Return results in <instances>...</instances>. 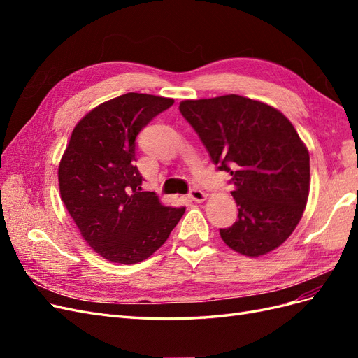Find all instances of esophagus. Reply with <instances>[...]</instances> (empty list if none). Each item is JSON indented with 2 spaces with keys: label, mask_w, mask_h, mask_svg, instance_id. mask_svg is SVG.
I'll return each instance as SVG.
<instances>
[{
  "label": "esophagus",
  "mask_w": 358,
  "mask_h": 358,
  "mask_svg": "<svg viewBox=\"0 0 358 358\" xmlns=\"http://www.w3.org/2000/svg\"><path fill=\"white\" fill-rule=\"evenodd\" d=\"M206 197H208V194H206L204 191H201L200 188H194L189 191V199L197 201V203H201L206 200Z\"/></svg>",
  "instance_id": "esophagus-1"
}]
</instances>
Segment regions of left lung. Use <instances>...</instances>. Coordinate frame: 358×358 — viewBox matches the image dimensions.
Listing matches in <instances>:
<instances>
[{
	"label": "left lung",
	"mask_w": 358,
	"mask_h": 358,
	"mask_svg": "<svg viewBox=\"0 0 358 358\" xmlns=\"http://www.w3.org/2000/svg\"><path fill=\"white\" fill-rule=\"evenodd\" d=\"M182 116L196 129L216 169L231 175L237 221L221 229L233 251L259 257L282 245L306 208L309 152L275 107L236 94L185 100Z\"/></svg>",
	"instance_id": "obj_1"
}]
</instances>
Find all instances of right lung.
Returning a JSON list of instances; mask_svg holds the SVG:
<instances>
[{
	"mask_svg": "<svg viewBox=\"0 0 358 358\" xmlns=\"http://www.w3.org/2000/svg\"><path fill=\"white\" fill-rule=\"evenodd\" d=\"M173 103L128 92L96 106L74 127L61 158V199L86 243L112 263L149 258L185 212L143 191L134 164L137 134Z\"/></svg>",
	"mask_w": 358,
	"mask_h": 358,
	"instance_id": "right-lung-1",
	"label": "right lung"
}]
</instances>
